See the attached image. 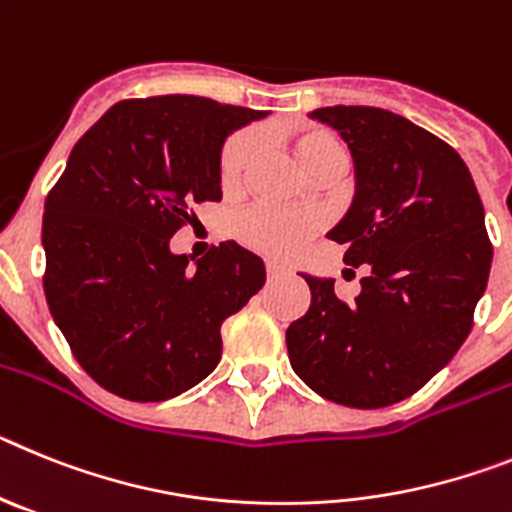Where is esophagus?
<instances>
[{"mask_svg":"<svg viewBox=\"0 0 512 512\" xmlns=\"http://www.w3.org/2000/svg\"><path fill=\"white\" fill-rule=\"evenodd\" d=\"M265 273H268L270 281H275V278H286V275H293V270L288 268V265H283V262L268 260L265 262Z\"/></svg>","mask_w":512,"mask_h":512,"instance_id":"1","label":"esophagus"}]
</instances>
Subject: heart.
<instances>
[{
    "label": "heart",
    "instance_id": "1",
    "mask_svg": "<svg viewBox=\"0 0 512 512\" xmlns=\"http://www.w3.org/2000/svg\"><path fill=\"white\" fill-rule=\"evenodd\" d=\"M283 141L304 167V172H314L322 164L345 162V149L340 139L327 128L314 123H293L283 133ZM257 154V136L252 131H239L224 141L219 154V180L221 188L234 193L244 185L250 175ZM319 231V216L306 211H278V208H250L234 221V234L239 242L265 255L288 257L301 244Z\"/></svg>",
    "mask_w": 512,
    "mask_h": 512
}]
</instances>
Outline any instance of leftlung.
Wrapping results in <instances>:
<instances>
[{
    "mask_svg": "<svg viewBox=\"0 0 512 512\" xmlns=\"http://www.w3.org/2000/svg\"><path fill=\"white\" fill-rule=\"evenodd\" d=\"M311 118L353 154V206L327 237L366 275L353 301L330 278L304 275L311 304L288 324V358L319 397L379 410L412 397L461 348L492 242L469 167L446 141L381 108L335 105Z\"/></svg>",
    "mask_w": 512,
    "mask_h": 512,
    "instance_id": "left-lung-1",
    "label": "left lung"
}]
</instances>
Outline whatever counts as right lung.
<instances>
[{
    "label": "right lung",
    "mask_w": 512,
    "mask_h": 512,
    "mask_svg": "<svg viewBox=\"0 0 512 512\" xmlns=\"http://www.w3.org/2000/svg\"><path fill=\"white\" fill-rule=\"evenodd\" d=\"M262 115L195 95L121 100L71 149L43 213V291L102 389L162 402L219 366L221 324L260 291L265 265L221 242L188 270L170 239L195 203L221 201V144Z\"/></svg>",
    "instance_id": "add662e5"
}]
</instances>
